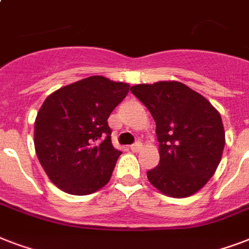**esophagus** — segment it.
<instances>
[{"label":"esophagus","mask_w":249,"mask_h":249,"mask_svg":"<svg viewBox=\"0 0 249 249\" xmlns=\"http://www.w3.org/2000/svg\"><path fill=\"white\" fill-rule=\"evenodd\" d=\"M142 148V142H140V141H137L136 143H133L132 146H130V150H132L133 152H138Z\"/></svg>","instance_id":"1"}]
</instances>
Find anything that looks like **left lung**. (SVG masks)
Returning a JSON list of instances; mask_svg holds the SVG:
<instances>
[{"mask_svg": "<svg viewBox=\"0 0 249 249\" xmlns=\"http://www.w3.org/2000/svg\"><path fill=\"white\" fill-rule=\"evenodd\" d=\"M156 123L160 161L147 172L152 186L168 196L193 195L216 172L225 147L218 111L185 84L160 81L130 88Z\"/></svg>", "mask_w": 249, "mask_h": 249, "instance_id": "8db88e82", "label": "left lung"}]
</instances>
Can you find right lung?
Here are the masks:
<instances>
[{"label":"right lung","mask_w":249,"mask_h":249,"mask_svg":"<svg viewBox=\"0 0 249 249\" xmlns=\"http://www.w3.org/2000/svg\"><path fill=\"white\" fill-rule=\"evenodd\" d=\"M128 91V84L90 76L45 99L35 121V148L64 193L88 195L109 181L121 151L112 146L107 120Z\"/></svg>","instance_id":"1"}]
</instances>
